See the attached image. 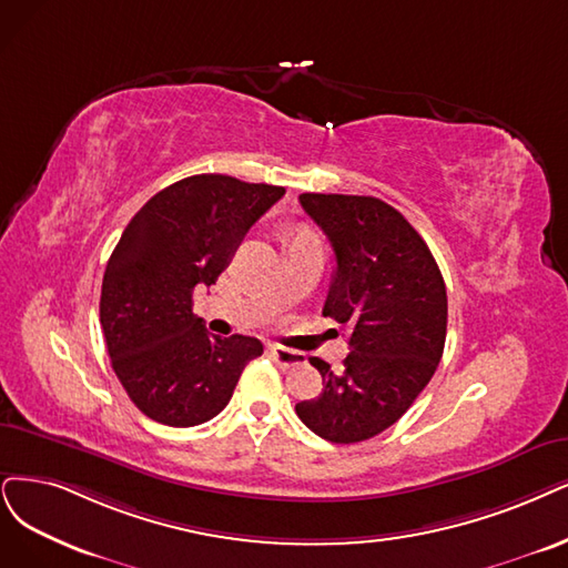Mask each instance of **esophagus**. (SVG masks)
I'll list each match as a JSON object with an SVG mask.
<instances>
[{
  "mask_svg": "<svg viewBox=\"0 0 568 568\" xmlns=\"http://www.w3.org/2000/svg\"><path fill=\"white\" fill-rule=\"evenodd\" d=\"M271 358L276 361L281 367H300V365H304L306 363V358L304 355L300 353V351H292V348H285V346H276L273 344L271 346Z\"/></svg>",
  "mask_w": 568,
  "mask_h": 568,
  "instance_id": "obj_1",
  "label": "esophagus"
}]
</instances>
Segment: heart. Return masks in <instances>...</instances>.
<instances>
[{
	"instance_id": "1",
	"label": "heart",
	"mask_w": 568,
	"mask_h": 568,
	"mask_svg": "<svg viewBox=\"0 0 568 568\" xmlns=\"http://www.w3.org/2000/svg\"><path fill=\"white\" fill-rule=\"evenodd\" d=\"M304 241H316V236H313L308 229H295V231H292V234H290V245H292V243H304Z\"/></svg>"
}]
</instances>
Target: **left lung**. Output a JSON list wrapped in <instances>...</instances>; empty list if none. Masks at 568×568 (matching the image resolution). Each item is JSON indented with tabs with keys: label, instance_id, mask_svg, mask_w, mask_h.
Segmentation results:
<instances>
[{
	"label": "left lung",
	"instance_id": "1",
	"mask_svg": "<svg viewBox=\"0 0 568 568\" xmlns=\"http://www.w3.org/2000/svg\"><path fill=\"white\" fill-rule=\"evenodd\" d=\"M300 203L334 250L323 316L348 332L351 353L342 372L311 358L323 393L295 409L327 443H363L393 426L435 374L447 339L445 278L418 231L382 199L302 194Z\"/></svg>",
	"mask_w": 568,
	"mask_h": 568
}]
</instances>
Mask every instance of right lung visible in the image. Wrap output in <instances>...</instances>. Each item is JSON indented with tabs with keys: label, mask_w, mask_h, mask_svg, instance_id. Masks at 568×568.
<instances>
[{
	"label": "right lung",
	"mask_w": 568,
	"mask_h": 568,
	"mask_svg": "<svg viewBox=\"0 0 568 568\" xmlns=\"http://www.w3.org/2000/svg\"><path fill=\"white\" fill-rule=\"evenodd\" d=\"M283 194L273 184L192 175L152 196L123 229L104 268L100 325L114 374L152 422H210L262 355L255 337L210 334L192 295L217 281L247 229Z\"/></svg>",
	"instance_id": "obj_1"
}]
</instances>
